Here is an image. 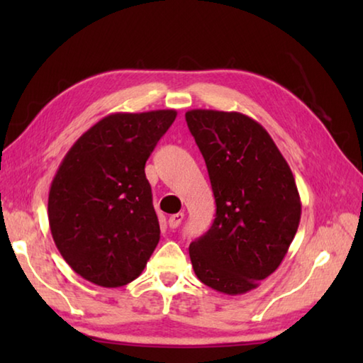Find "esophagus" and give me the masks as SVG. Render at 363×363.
Instances as JSON below:
<instances>
[{
    "label": "esophagus",
    "instance_id": "obj_1",
    "mask_svg": "<svg viewBox=\"0 0 363 363\" xmlns=\"http://www.w3.org/2000/svg\"><path fill=\"white\" fill-rule=\"evenodd\" d=\"M182 219H184V213H176L173 216H169L168 224L171 229H176V227L182 223Z\"/></svg>",
    "mask_w": 363,
    "mask_h": 363
}]
</instances>
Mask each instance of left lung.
Instances as JSON below:
<instances>
[{
  "label": "left lung",
  "instance_id": "8db88e82",
  "mask_svg": "<svg viewBox=\"0 0 363 363\" xmlns=\"http://www.w3.org/2000/svg\"><path fill=\"white\" fill-rule=\"evenodd\" d=\"M186 121L216 200L214 223L190 243V261L201 284L243 294L277 270L296 235V182L269 133L248 115L194 108Z\"/></svg>",
  "mask_w": 363,
  "mask_h": 363
}]
</instances>
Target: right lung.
<instances>
[{"label": "right lung", "instance_id": "obj_1", "mask_svg": "<svg viewBox=\"0 0 363 363\" xmlns=\"http://www.w3.org/2000/svg\"><path fill=\"white\" fill-rule=\"evenodd\" d=\"M176 115L168 108L104 116L59 164L49 227L65 262L91 284L128 285L157 248L160 224L144 169Z\"/></svg>", "mask_w": 363, "mask_h": 363}]
</instances>
